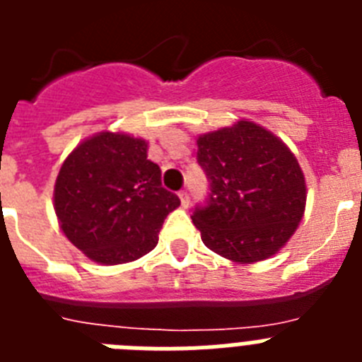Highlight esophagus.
I'll return each mask as SVG.
<instances>
[{
    "instance_id": "34e87169",
    "label": "esophagus",
    "mask_w": 362,
    "mask_h": 362,
    "mask_svg": "<svg viewBox=\"0 0 362 362\" xmlns=\"http://www.w3.org/2000/svg\"><path fill=\"white\" fill-rule=\"evenodd\" d=\"M179 199H181V206L187 209L188 204H190V194H188L187 190H181L179 192Z\"/></svg>"
}]
</instances>
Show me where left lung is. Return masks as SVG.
I'll return each instance as SVG.
<instances>
[{
	"label": "left lung",
	"mask_w": 362,
	"mask_h": 362,
	"mask_svg": "<svg viewBox=\"0 0 362 362\" xmlns=\"http://www.w3.org/2000/svg\"><path fill=\"white\" fill-rule=\"evenodd\" d=\"M209 197L192 221L210 250L235 263L276 254L305 214L306 185L296 156L259 124H238L197 139Z\"/></svg>",
	"instance_id": "obj_1"
}]
</instances>
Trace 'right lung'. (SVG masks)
<instances>
[{
  "label": "right lung",
  "instance_id": "1",
  "mask_svg": "<svg viewBox=\"0 0 362 362\" xmlns=\"http://www.w3.org/2000/svg\"><path fill=\"white\" fill-rule=\"evenodd\" d=\"M181 204L146 159V143L101 132L70 153L57 174L54 209L74 246L101 264L136 261L158 245L165 217Z\"/></svg>",
  "mask_w": 362,
  "mask_h": 362
}]
</instances>
